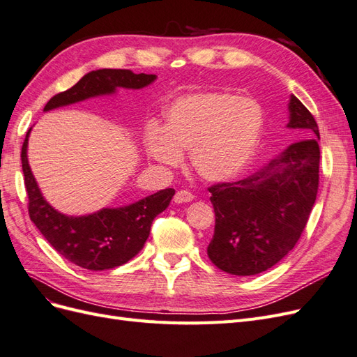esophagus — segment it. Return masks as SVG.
<instances>
[{
	"label": "esophagus",
	"instance_id": "34e87169",
	"mask_svg": "<svg viewBox=\"0 0 357 357\" xmlns=\"http://www.w3.org/2000/svg\"><path fill=\"white\" fill-rule=\"evenodd\" d=\"M193 198V193L189 192V190H177L176 195H174V202L177 204H183V202H190Z\"/></svg>",
	"mask_w": 357,
	"mask_h": 357
}]
</instances>
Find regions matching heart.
<instances>
[{
  "instance_id": "obj_1",
  "label": "heart",
  "mask_w": 357,
  "mask_h": 357,
  "mask_svg": "<svg viewBox=\"0 0 357 357\" xmlns=\"http://www.w3.org/2000/svg\"><path fill=\"white\" fill-rule=\"evenodd\" d=\"M262 128L264 114L253 100L226 92H202L172 105L167 132L153 128L147 147L165 165H177L181 150L192 152L193 168L202 178L228 181L252 162Z\"/></svg>"
}]
</instances>
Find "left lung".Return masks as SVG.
I'll use <instances>...</instances> for the list:
<instances>
[{"label":"left lung","mask_w":357,"mask_h":357,"mask_svg":"<svg viewBox=\"0 0 357 357\" xmlns=\"http://www.w3.org/2000/svg\"><path fill=\"white\" fill-rule=\"evenodd\" d=\"M289 128L305 139L244 180L208 188L214 208L210 261L225 273L256 275L274 266L305 229L319 190L320 139L314 116L291 95Z\"/></svg>","instance_id":"left-lung-1"}]
</instances>
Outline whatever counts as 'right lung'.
Returning a JSON list of instances; mask_svg holds the SVG:
<instances>
[{
    "instance_id": "obj_1",
    "label": "right lung",
    "mask_w": 357,
    "mask_h": 357,
    "mask_svg": "<svg viewBox=\"0 0 357 357\" xmlns=\"http://www.w3.org/2000/svg\"><path fill=\"white\" fill-rule=\"evenodd\" d=\"M155 79V74H134L129 70L105 68L91 71L73 88L52 96L45 112L79 102L91 96L112 93L116 88H144ZM29 131L25 137L20 159L28 193L29 218L43 236L67 261L91 271L112 269L131 261L149 238L153 219L168 207L176 190L168 188L128 207L104 208L82 218L61 214L41 197L37 181L31 172L26 158Z\"/></svg>"
}]
</instances>
